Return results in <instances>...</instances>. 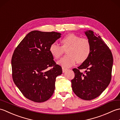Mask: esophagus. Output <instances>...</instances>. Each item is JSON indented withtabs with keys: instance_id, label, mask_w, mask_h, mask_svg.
Wrapping results in <instances>:
<instances>
[{
	"instance_id": "34e87169",
	"label": "esophagus",
	"mask_w": 120,
	"mask_h": 120,
	"mask_svg": "<svg viewBox=\"0 0 120 120\" xmlns=\"http://www.w3.org/2000/svg\"><path fill=\"white\" fill-rule=\"evenodd\" d=\"M67 70V69H66V68H62V72H63V73H64Z\"/></svg>"
}]
</instances>
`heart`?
Returning <instances> with one entry per match:
<instances>
[{
    "label": "heart",
    "mask_w": 120,
    "mask_h": 120,
    "mask_svg": "<svg viewBox=\"0 0 120 120\" xmlns=\"http://www.w3.org/2000/svg\"><path fill=\"white\" fill-rule=\"evenodd\" d=\"M62 46L52 43L49 50L52 57L58 59L67 49L68 55L62 57L58 63L62 68H68L72 67L76 62L82 63L88 59L92 50L91 43L88 39L80 38L75 34H68L61 40Z\"/></svg>",
    "instance_id": "1"
}]
</instances>
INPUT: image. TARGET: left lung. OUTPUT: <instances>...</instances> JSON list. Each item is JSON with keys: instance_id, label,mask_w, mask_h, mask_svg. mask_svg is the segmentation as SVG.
Instances as JSON below:
<instances>
[{"instance_id": "1", "label": "left lung", "mask_w": 120, "mask_h": 120, "mask_svg": "<svg viewBox=\"0 0 120 120\" xmlns=\"http://www.w3.org/2000/svg\"><path fill=\"white\" fill-rule=\"evenodd\" d=\"M85 34L91 44V55L77 68H73L75 77L71 82L76 95L90 101L100 95L110 83L113 56L110 48L100 36L94 34L91 30ZM83 69L86 71L80 72V70Z\"/></svg>"}]
</instances>
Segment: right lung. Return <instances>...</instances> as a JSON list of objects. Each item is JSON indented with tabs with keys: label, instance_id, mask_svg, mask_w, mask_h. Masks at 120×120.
<instances>
[{
	"label": "right lung",
	"instance_id": "1",
	"mask_svg": "<svg viewBox=\"0 0 120 120\" xmlns=\"http://www.w3.org/2000/svg\"><path fill=\"white\" fill-rule=\"evenodd\" d=\"M61 35L34 30L27 34L14 51L11 59L13 80L29 100L44 102L53 93L56 78L62 71L53 60L49 48Z\"/></svg>",
	"mask_w": 120,
	"mask_h": 120
}]
</instances>
